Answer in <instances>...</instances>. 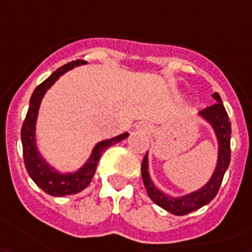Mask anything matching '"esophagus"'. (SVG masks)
Here are the masks:
<instances>
[{
	"label": "esophagus",
	"mask_w": 252,
	"mask_h": 252,
	"mask_svg": "<svg viewBox=\"0 0 252 252\" xmlns=\"http://www.w3.org/2000/svg\"><path fill=\"white\" fill-rule=\"evenodd\" d=\"M139 128L141 129H143V131H151V126L149 124H146V123H142V124H139Z\"/></svg>",
	"instance_id": "obj_1"
}]
</instances>
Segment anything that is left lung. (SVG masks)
<instances>
[{
	"mask_svg": "<svg viewBox=\"0 0 252 252\" xmlns=\"http://www.w3.org/2000/svg\"><path fill=\"white\" fill-rule=\"evenodd\" d=\"M213 99L216 100V103H213L212 106L199 111V114L206 121L211 123V126H213V129L216 132L218 141H219L218 166H216V170H215V173L212 174V177L206 186L202 187L201 189H198L195 192L189 194V195L181 196V198H171V196L164 195L163 192H160L151 181L149 173H148V155L143 158L142 164H141L143 186L146 188V192H148L149 198L155 204L159 205L160 208L166 209L167 212L173 213V215L183 216V215L194 212L196 209L202 208L204 205L209 204L218 194L221 181H223V176L229 167L231 124H230L227 111L221 103L220 96L218 93H213Z\"/></svg>",
	"mask_w": 252,
	"mask_h": 252,
	"instance_id": "1",
	"label": "left lung"
}]
</instances>
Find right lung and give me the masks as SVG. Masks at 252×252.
<instances>
[{"mask_svg":"<svg viewBox=\"0 0 252 252\" xmlns=\"http://www.w3.org/2000/svg\"><path fill=\"white\" fill-rule=\"evenodd\" d=\"M85 63L86 61H83V60H76V61H72V63H68L65 65L60 66L57 71H54L44 82L40 83L39 86L34 89L33 94H32L29 110H28L26 118L23 121L21 136H22L25 166H26V170H28L32 180L48 195H71V194H76V192L85 189L86 187L89 186L92 177L94 176L96 166H97V161H99L101 153L104 152L107 148L113 146L114 143L120 142V141L126 139L128 136V134H121L116 136V138L99 142L94 146L88 163L83 166L82 169H79L76 173H71V174L57 173L51 167H48V164H46V161L41 159V156L36 149V143H34V126H36V118H37L40 101L43 99L46 91L56 82L61 75L65 74L66 71H69V69H72L74 66L82 65Z\"/></svg>","mask_w":252,"mask_h":252,"instance_id":"obj_1","label":"right lung"}]
</instances>
